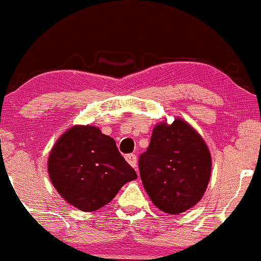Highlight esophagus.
I'll list each match as a JSON object with an SVG mask.
<instances>
[{
	"mask_svg": "<svg viewBox=\"0 0 261 261\" xmlns=\"http://www.w3.org/2000/svg\"><path fill=\"white\" fill-rule=\"evenodd\" d=\"M126 161H127L134 169H136V166H138V158H136V154H133V153H131V154H127L126 155Z\"/></svg>",
	"mask_w": 261,
	"mask_h": 261,
	"instance_id": "34e87169",
	"label": "esophagus"
}]
</instances>
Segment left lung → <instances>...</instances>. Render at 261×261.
I'll return each mask as SVG.
<instances>
[{"mask_svg":"<svg viewBox=\"0 0 261 261\" xmlns=\"http://www.w3.org/2000/svg\"><path fill=\"white\" fill-rule=\"evenodd\" d=\"M143 186L154 206L184 213L198 203L211 175V154L202 136L184 119L154 126L148 149L139 157Z\"/></svg>","mask_w":261,"mask_h":261,"instance_id":"obj_1","label":"left lung"}]
</instances>
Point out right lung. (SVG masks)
Instances as JSON below:
<instances>
[{
    "instance_id": "1",
    "label": "right lung",
    "mask_w": 261,
    "mask_h": 261,
    "mask_svg": "<svg viewBox=\"0 0 261 261\" xmlns=\"http://www.w3.org/2000/svg\"><path fill=\"white\" fill-rule=\"evenodd\" d=\"M47 171L58 193L85 213L103 207L126 182L138 177L114 139L90 125L73 126L58 139Z\"/></svg>"
}]
</instances>
